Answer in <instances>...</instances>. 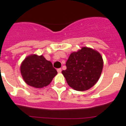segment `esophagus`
<instances>
[{"mask_svg": "<svg viewBox=\"0 0 126 126\" xmlns=\"http://www.w3.org/2000/svg\"><path fill=\"white\" fill-rule=\"evenodd\" d=\"M57 72H58V73H60V72H62V69H61V68H58V69H57Z\"/></svg>", "mask_w": 126, "mask_h": 126, "instance_id": "1", "label": "esophagus"}]
</instances>
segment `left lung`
<instances>
[{"label": "left lung", "mask_w": 126, "mask_h": 126, "mask_svg": "<svg viewBox=\"0 0 126 126\" xmlns=\"http://www.w3.org/2000/svg\"><path fill=\"white\" fill-rule=\"evenodd\" d=\"M62 71L68 85L77 91H85L98 81L103 68L101 54L91 48L82 47L72 52Z\"/></svg>", "instance_id": "1"}]
</instances>
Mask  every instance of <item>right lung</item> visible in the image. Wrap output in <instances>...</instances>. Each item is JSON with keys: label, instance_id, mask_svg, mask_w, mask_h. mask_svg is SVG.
Listing matches in <instances>:
<instances>
[{"label": "right lung", "instance_id": "obj_1", "mask_svg": "<svg viewBox=\"0 0 126 126\" xmlns=\"http://www.w3.org/2000/svg\"><path fill=\"white\" fill-rule=\"evenodd\" d=\"M21 72L27 84L38 88L47 86L57 74L51 62L43 55H31L24 60Z\"/></svg>", "mask_w": 126, "mask_h": 126}]
</instances>
